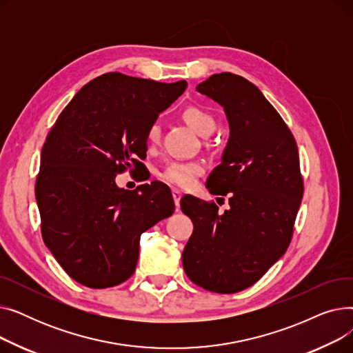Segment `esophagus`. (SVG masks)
<instances>
[{"label":"esophagus","instance_id":"34e87169","mask_svg":"<svg viewBox=\"0 0 353 353\" xmlns=\"http://www.w3.org/2000/svg\"><path fill=\"white\" fill-rule=\"evenodd\" d=\"M172 194H173V200H174V205H176V209L179 210L180 209V199H181V192L180 190H177V189H174L173 192H172Z\"/></svg>","mask_w":353,"mask_h":353}]
</instances>
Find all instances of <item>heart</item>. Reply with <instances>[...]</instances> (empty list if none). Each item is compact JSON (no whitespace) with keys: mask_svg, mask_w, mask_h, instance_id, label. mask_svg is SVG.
I'll return each mask as SVG.
<instances>
[{"mask_svg":"<svg viewBox=\"0 0 353 353\" xmlns=\"http://www.w3.org/2000/svg\"><path fill=\"white\" fill-rule=\"evenodd\" d=\"M181 119L193 132L201 137H208L216 130V120L208 110L189 105L181 111ZM161 137V128L159 123H152L145 130V141L148 145H156ZM203 173V165L197 161H170L159 173L160 179L172 186L180 189H190L197 177Z\"/></svg>","mask_w":353,"mask_h":353,"instance_id":"1","label":"heart"}]
</instances>
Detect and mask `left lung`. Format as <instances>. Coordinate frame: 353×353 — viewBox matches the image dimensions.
Listing matches in <instances>:
<instances>
[{"mask_svg":"<svg viewBox=\"0 0 353 353\" xmlns=\"http://www.w3.org/2000/svg\"><path fill=\"white\" fill-rule=\"evenodd\" d=\"M196 90L223 107L229 120L228 147L206 188L228 196L230 209L220 214L214 201L181 199V212L193 221L183 268L203 289L236 293L254 285L290 245L303 196L298 144L262 91L242 76L213 74Z\"/></svg>","mask_w":353,"mask_h":353,"instance_id":"obj_1","label":"left lung"}]
</instances>
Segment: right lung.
Listing matches in <instances>:
<instances>
[{"instance_id": "obj_1", "label": "right lung", "mask_w": 353, "mask_h": 353, "mask_svg": "<svg viewBox=\"0 0 353 353\" xmlns=\"http://www.w3.org/2000/svg\"><path fill=\"white\" fill-rule=\"evenodd\" d=\"M105 72L65 105L46 137L35 197L46 246L76 282L105 289L137 266L140 236L174 212L160 181L119 189L116 176L141 170L145 130L186 90Z\"/></svg>"}]
</instances>
